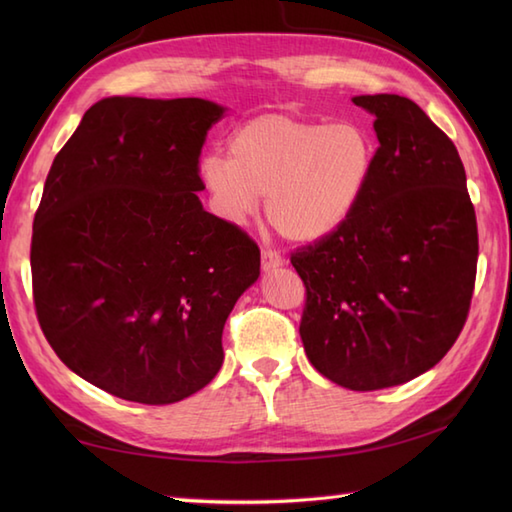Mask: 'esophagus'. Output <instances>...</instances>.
Returning a JSON list of instances; mask_svg holds the SVG:
<instances>
[{"mask_svg":"<svg viewBox=\"0 0 512 512\" xmlns=\"http://www.w3.org/2000/svg\"><path fill=\"white\" fill-rule=\"evenodd\" d=\"M279 266H284V257H281L277 250H270V248H264L262 250V268L266 270H275Z\"/></svg>","mask_w":512,"mask_h":512,"instance_id":"esophagus-1","label":"esophagus"}]
</instances>
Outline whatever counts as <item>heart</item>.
I'll use <instances>...</instances> for the list:
<instances>
[{
    "mask_svg": "<svg viewBox=\"0 0 512 512\" xmlns=\"http://www.w3.org/2000/svg\"><path fill=\"white\" fill-rule=\"evenodd\" d=\"M374 165V138L361 125L262 114L235 129L228 156L206 154L198 178L226 222L244 224L266 198L270 226L312 244L350 220Z\"/></svg>",
    "mask_w": 512,
    "mask_h": 512,
    "instance_id": "heart-1",
    "label": "heart"
}]
</instances>
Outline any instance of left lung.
Masks as SVG:
<instances>
[{"label":"left lung","mask_w":512,"mask_h":512,"mask_svg":"<svg viewBox=\"0 0 512 512\" xmlns=\"http://www.w3.org/2000/svg\"><path fill=\"white\" fill-rule=\"evenodd\" d=\"M380 147L363 200L339 231L290 262L306 286L299 334L332 383L374 391L451 350L477 273V222L451 138L398 94L354 96Z\"/></svg>","instance_id":"8db88e82"}]
</instances>
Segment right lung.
<instances>
[{
    "label": "right lung",
    "mask_w": 512,
    "mask_h": 512,
    "mask_svg": "<svg viewBox=\"0 0 512 512\" xmlns=\"http://www.w3.org/2000/svg\"><path fill=\"white\" fill-rule=\"evenodd\" d=\"M222 114L204 99L112 96L52 162L30 244L37 319L107 394L171 405L220 372L224 323L259 277L257 244L198 198Z\"/></svg>",
    "instance_id": "right-lung-1"
}]
</instances>
